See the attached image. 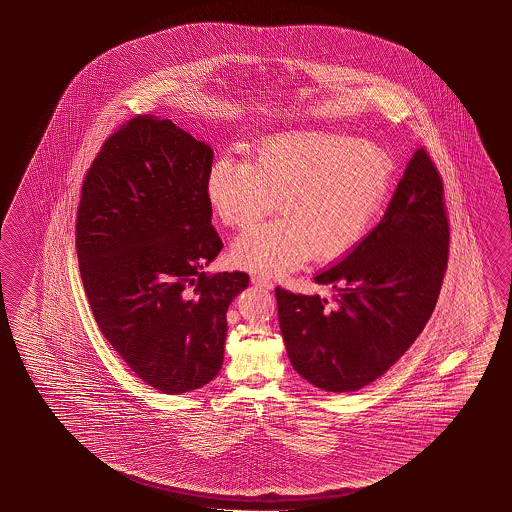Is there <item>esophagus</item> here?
Returning <instances> with one entry per match:
<instances>
[{"instance_id":"obj_1","label":"esophagus","mask_w":512,"mask_h":512,"mask_svg":"<svg viewBox=\"0 0 512 512\" xmlns=\"http://www.w3.org/2000/svg\"><path fill=\"white\" fill-rule=\"evenodd\" d=\"M252 282L255 285H260L264 289H273V282L268 277H262V275H252Z\"/></svg>"}]
</instances>
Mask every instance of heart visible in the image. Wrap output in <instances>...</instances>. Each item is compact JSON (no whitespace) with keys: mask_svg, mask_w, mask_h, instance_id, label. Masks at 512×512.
Wrapping results in <instances>:
<instances>
[{"mask_svg":"<svg viewBox=\"0 0 512 512\" xmlns=\"http://www.w3.org/2000/svg\"><path fill=\"white\" fill-rule=\"evenodd\" d=\"M394 178L389 151L337 134L285 135L260 146L255 162L221 155L207 176L218 218L252 227L278 198L284 216L248 230L234 244L235 264L282 275L312 257L336 259L366 235Z\"/></svg>","mask_w":512,"mask_h":512,"instance_id":"heart-1","label":"heart"}]
</instances>
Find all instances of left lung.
Listing matches in <instances>:
<instances>
[{"label": "left lung", "mask_w": 512, "mask_h": 512, "mask_svg": "<svg viewBox=\"0 0 512 512\" xmlns=\"http://www.w3.org/2000/svg\"><path fill=\"white\" fill-rule=\"evenodd\" d=\"M443 196L436 164L419 148L377 227L314 277L334 291L330 300L275 289L289 361L312 386L359 391L423 332L448 264Z\"/></svg>", "instance_id": "8db88e82"}]
</instances>
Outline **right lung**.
<instances>
[{
	"label": "right lung",
	"mask_w": 512,
	"mask_h": 512,
	"mask_svg": "<svg viewBox=\"0 0 512 512\" xmlns=\"http://www.w3.org/2000/svg\"><path fill=\"white\" fill-rule=\"evenodd\" d=\"M209 144L151 114L110 135L82 185L76 253L101 334L162 393L209 384L243 271H202L223 248L210 225Z\"/></svg>",
	"instance_id": "obj_1"
}]
</instances>
